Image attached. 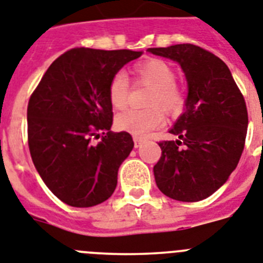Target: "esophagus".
Returning a JSON list of instances; mask_svg holds the SVG:
<instances>
[{
    "mask_svg": "<svg viewBox=\"0 0 263 263\" xmlns=\"http://www.w3.org/2000/svg\"><path fill=\"white\" fill-rule=\"evenodd\" d=\"M143 142H144V140H143V139H140V138H134V143H135V147L136 148H139V147H140V145L143 144Z\"/></svg>",
    "mask_w": 263,
    "mask_h": 263,
    "instance_id": "esophagus-1",
    "label": "esophagus"
}]
</instances>
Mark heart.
<instances>
[{
	"label": "heart",
	"mask_w": 263,
	"mask_h": 263,
	"mask_svg": "<svg viewBox=\"0 0 263 263\" xmlns=\"http://www.w3.org/2000/svg\"><path fill=\"white\" fill-rule=\"evenodd\" d=\"M136 81L149 85L145 96L144 109H128L116 118L115 124L120 131L132 134L136 138H147L154 129L165 123L164 114H176L184 107L186 96L175 83L176 73L168 63L159 59H149L134 68ZM129 81L118 72L108 85V99L115 109H123L128 103Z\"/></svg>",
	"instance_id": "b5f03b06"
}]
</instances>
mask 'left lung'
<instances>
[{
	"instance_id": "left-lung-1",
	"label": "left lung",
	"mask_w": 263,
	"mask_h": 263,
	"mask_svg": "<svg viewBox=\"0 0 263 263\" xmlns=\"http://www.w3.org/2000/svg\"><path fill=\"white\" fill-rule=\"evenodd\" d=\"M148 52L179 64L189 85L184 112L170 129L178 140L159 143L156 186L180 202L206 199L226 183L243 151L249 124L243 95L226 64L200 46L178 44Z\"/></svg>"
}]
</instances>
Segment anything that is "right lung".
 I'll return each instance as SVG.
<instances>
[{
  "instance_id": "add662e5",
  "label": "right lung",
  "mask_w": 263,
  "mask_h": 263,
  "mask_svg": "<svg viewBox=\"0 0 263 263\" xmlns=\"http://www.w3.org/2000/svg\"><path fill=\"white\" fill-rule=\"evenodd\" d=\"M142 53L73 48L53 61L30 96V156L46 187L69 206H96L116 189L134 140L128 132L111 131L108 85ZM100 132L102 140L93 145Z\"/></svg>"
}]
</instances>
